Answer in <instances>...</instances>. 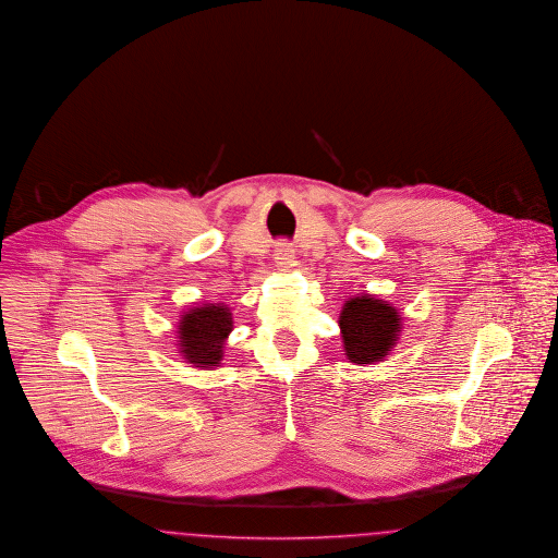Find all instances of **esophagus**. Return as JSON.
I'll return each instance as SVG.
<instances>
[{
    "instance_id": "34e87169",
    "label": "esophagus",
    "mask_w": 558,
    "mask_h": 558,
    "mask_svg": "<svg viewBox=\"0 0 558 558\" xmlns=\"http://www.w3.org/2000/svg\"><path fill=\"white\" fill-rule=\"evenodd\" d=\"M294 251H292V246L289 243H278L276 245V251H274V259H276V266L280 269L290 268V264H292V255Z\"/></svg>"
}]
</instances>
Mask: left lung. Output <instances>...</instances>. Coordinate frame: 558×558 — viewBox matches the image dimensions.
Listing matches in <instances>:
<instances>
[{
  "mask_svg": "<svg viewBox=\"0 0 558 558\" xmlns=\"http://www.w3.org/2000/svg\"><path fill=\"white\" fill-rule=\"evenodd\" d=\"M344 355L351 363L365 365L386 357L401 335L399 312L372 294L353 296L338 317Z\"/></svg>",
  "mask_w": 558,
  "mask_h": 558,
  "instance_id": "left-lung-1",
  "label": "left lung"
}]
</instances>
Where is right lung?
<instances>
[{
	"instance_id": "add662e5",
	"label": "right lung",
	"mask_w": 558,
	"mask_h": 558,
	"mask_svg": "<svg viewBox=\"0 0 558 558\" xmlns=\"http://www.w3.org/2000/svg\"><path fill=\"white\" fill-rule=\"evenodd\" d=\"M232 324L230 307L223 303H205L184 312L177 328L182 357L201 369L220 367Z\"/></svg>"
}]
</instances>
